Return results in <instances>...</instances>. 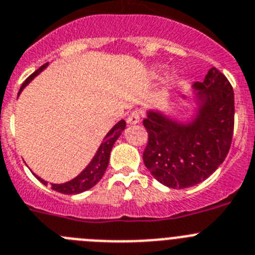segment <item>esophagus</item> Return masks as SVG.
<instances>
[{
    "mask_svg": "<svg viewBox=\"0 0 255 255\" xmlns=\"http://www.w3.org/2000/svg\"><path fill=\"white\" fill-rule=\"evenodd\" d=\"M139 121H141V116H139L138 112H132L127 118L128 125H137V123H139Z\"/></svg>",
    "mask_w": 255,
    "mask_h": 255,
    "instance_id": "34e87169",
    "label": "esophagus"
}]
</instances>
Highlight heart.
Instances as JSON below:
<instances>
[{
  "label": "heart",
  "instance_id": "1",
  "mask_svg": "<svg viewBox=\"0 0 255 255\" xmlns=\"http://www.w3.org/2000/svg\"><path fill=\"white\" fill-rule=\"evenodd\" d=\"M174 84V80H171V81H170V85H173Z\"/></svg>",
  "mask_w": 255,
  "mask_h": 255
}]
</instances>
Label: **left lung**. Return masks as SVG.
<instances>
[{"instance_id": "1", "label": "left lung", "mask_w": 255, "mask_h": 255, "mask_svg": "<svg viewBox=\"0 0 255 255\" xmlns=\"http://www.w3.org/2000/svg\"><path fill=\"white\" fill-rule=\"evenodd\" d=\"M193 89L198 109L192 122L179 123L156 111L143 119L148 133L144 165L157 182L174 189L206 180L224 162L233 139L235 107L229 80L212 67Z\"/></svg>"}]
</instances>
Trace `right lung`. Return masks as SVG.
<instances>
[{"label":"right lung","mask_w":255,"mask_h":255,"mask_svg":"<svg viewBox=\"0 0 255 255\" xmlns=\"http://www.w3.org/2000/svg\"><path fill=\"white\" fill-rule=\"evenodd\" d=\"M47 66L48 63H45L42 67H39L35 72L31 73L30 76L25 80L24 84L21 85V89H20L19 94L21 93L22 89H24L34 77L38 76L39 73L42 72ZM125 128L126 122L122 119V121H119V122L108 132L107 136L104 137V141L102 142L100 147L98 148V151H96L95 156L93 157L90 164L85 167L84 170H82L76 178H73L70 182H66L63 183V184H52V189L63 194H79L85 192V190L93 188L94 185L103 178V175H104L105 170H107L108 167V164H109V156H111L112 148H113L114 143H116V141L118 139V137L121 136V133L125 130ZM34 175H35V174H34ZM35 176L43 183V184L47 185V182H45V180H43L42 178H39L38 175Z\"/></svg>","instance_id":"1"}]
</instances>
